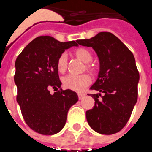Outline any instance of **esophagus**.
Segmentation results:
<instances>
[{
  "label": "esophagus",
  "mask_w": 152,
  "mask_h": 152,
  "mask_svg": "<svg viewBox=\"0 0 152 152\" xmlns=\"http://www.w3.org/2000/svg\"><path fill=\"white\" fill-rule=\"evenodd\" d=\"M78 98H79V100H82L83 99V97H84V96H85V95L84 94H78Z\"/></svg>",
  "instance_id": "obj_1"
}]
</instances>
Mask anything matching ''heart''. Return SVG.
<instances>
[{"label":"heart","instance_id":"1","mask_svg":"<svg viewBox=\"0 0 152 152\" xmlns=\"http://www.w3.org/2000/svg\"><path fill=\"white\" fill-rule=\"evenodd\" d=\"M75 55L77 58L85 63V68L88 72H94V68L92 64H89L93 59V56L91 51L86 48H77L74 51ZM68 66V58L65 53H62L58 58L56 61V68L58 72L59 73L63 74L65 72ZM91 83V78L88 75H68L64 77L62 80V84L64 88L67 89L72 90L76 92H82L84 91L88 86H89Z\"/></svg>","mask_w":152,"mask_h":152}]
</instances>
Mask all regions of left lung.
<instances>
[{
    "instance_id": "left-lung-1",
    "label": "left lung",
    "mask_w": 152,
    "mask_h": 152,
    "mask_svg": "<svg viewBox=\"0 0 152 152\" xmlns=\"http://www.w3.org/2000/svg\"><path fill=\"white\" fill-rule=\"evenodd\" d=\"M77 42L92 47L100 61L98 77L91 88L100 94H88L95 100L94 108L86 112L88 124L98 133H116L127 123L138 99L139 73L133 54L108 32Z\"/></svg>"
}]
</instances>
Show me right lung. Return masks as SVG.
<instances>
[{"instance_id":"add662e5","label":"right lung","mask_w":152,"mask_h":152,"mask_svg":"<svg viewBox=\"0 0 152 152\" xmlns=\"http://www.w3.org/2000/svg\"><path fill=\"white\" fill-rule=\"evenodd\" d=\"M75 41L61 42L49 36H42L29 42L17 58L14 82L17 101L29 128L45 135L59 132L65 125L68 110L78 100L76 92L60 89L61 82L56 61L64 52L77 46Z\"/></svg>"}]
</instances>
